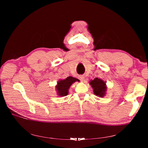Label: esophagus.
I'll list each match as a JSON object with an SVG mask.
<instances>
[{"label":"esophagus","mask_w":148,"mask_h":148,"mask_svg":"<svg viewBox=\"0 0 148 148\" xmlns=\"http://www.w3.org/2000/svg\"><path fill=\"white\" fill-rule=\"evenodd\" d=\"M79 79L81 80L82 82H83L84 79V77L83 75H80V76H79Z\"/></svg>","instance_id":"esophagus-1"}]
</instances>
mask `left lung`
I'll return each instance as SVG.
<instances>
[{"mask_svg":"<svg viewBox=\"0 0 148 148\" xmlns=\"http://www.w3.org/2000/svg\"><path fill=\"white\" fill-rule=\"evenodd\" d=\"M89 84L93 89V92L95 95L98 97H103L106 96L107 87L106 86V83L104 80L96 78L89 82Z\"/></svg>","mask_w":148,"mask_h":148,"instance_id":"obj_1","label":"left lung"}]
</instances>
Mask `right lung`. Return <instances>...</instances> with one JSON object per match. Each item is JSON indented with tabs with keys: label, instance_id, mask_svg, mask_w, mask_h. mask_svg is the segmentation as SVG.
Returning a JSON list of instances; mask_svg holds the SVG:
<instances>
[{
	"label": "right lung",
	"instance_id": "obj_1",
	"mask_svg": "<svg viewBox=\"0 0 148 148\" xmlns=\"http://www.w3.org/2000/svg\"><path fill=\"white\" fill-rule=\"evenodd\" d=\"M76 82H79L77 78L72 77H69L65 79H59L56 86V90L57 95L60 97L66 96L69 94V89L71 85Z\"/></svg>",
	"mask_w": 148,
	"mask_h": 148
}]
</instances>
